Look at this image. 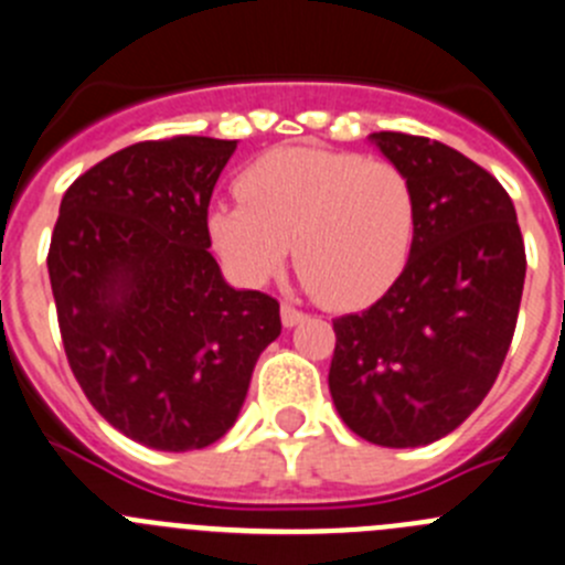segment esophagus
Masks as SVG:
<instances>
[{
	"instance_id": "esophagus-1",
	"label": "esophagus",
	"mask_w": 565,
	"mask_h": 565,
	"mask_svg": "<svg viewBox=\"0 0 565 565\" xmlns=\"http://www.w3.org/2000/svg\"><path fill=\"white\" fill-rule=\"evenodd\" d=\"M303 317H306L303 311L295 309L292 303H281V322L287 328H295V326H298V322H303Z\"/></svg>"
}]
</instances>
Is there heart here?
I'll return each mask as SVG.
<instances>
[{
    "instance_id": "heart-1",
    "label": "heart",
    "mask_w": 565,
    "mask_h": 565,
    "mask_svg": "<svg viewBox=\"0 0 565 565\" xmlns=\"http://www.w3.org/2000/svg\"><path fill=\"white\" fill-rule=\"evenodd\" d=\"M237 204L210 215L217 254L243 281L276 276L292 250L322 303L353 309L381 298L414 239V190L394 162L353 151L289 146L239 177Z\"/></svg>"
}]
</instances>
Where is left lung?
<instances>
[{
  "label": "left lung",
  "mask_w": 565,
  "mask_h": 565,
  "mask_svg": "<svg viewBox=\"0 0 565 565\" xmlns=\"http://www.w3.org/2000/svg\"><path fill=\"white\" fill-rule=\"evenodd\" d=\"M370 140L408 177L414 239L388 292L333 320L328 388L355 436L422 447L452 434L494 386L527 256L511 195L486 168L428 137Z\"/></svg>",
  "instance_id": "1"
}]
</instances>
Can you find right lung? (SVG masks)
Segmentation results:
<instances>
[{
    "label": "right lung",
    "mask_w": 565,
    "mask_h": 565,
    "mask_svg": "<svg viewBox=\"0 0 565 565\" xmlns=\"http://www.w3.org/2000/svg\"><path fill=\"white\" fill-rule=\"evenodd\" d=\"M237 140L179 135L126 146L63 195L49 245L60 337L93 408L166 452L210 447L234 422L278 300L223 281L212 190Z\"/></svg>",
    "instance_id": "add662e5"
}]
</instances>
